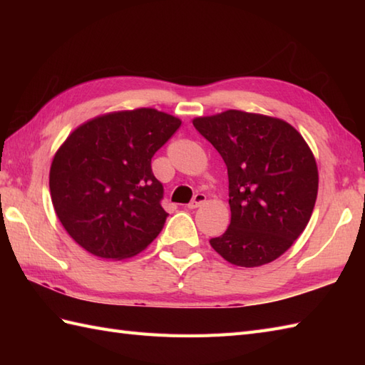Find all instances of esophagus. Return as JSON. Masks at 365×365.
<instances>
[{
	"mask_svg": "<svg viewBox=\"0 0 365 365\" xmlns=\"http://www.w3.org/2000/svg\"><path fill=\"white\" fill-rule=\"evenodd\" d=\"M205 200H207V196L202 195V192H197V195L195 196V199H192L191 202L188 204V208H197L200 205H204Z\"/></svg>",
	"mask_w": 365,
	"mask_h": 365,
	"instance_id": "1",
	"label": "esophagus"
}]
</instances>
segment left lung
I'll return each instance as SVG.
<instances>
[{
	"instance_id": "left-lung-1",
	"label": "left lung",
	"mask_w": 365,
	"mask_h": 365,
	"mask_svg": "<svg viewBox=\"0 0 365 365\" xmlns=\"http://www.w3.org/2000/svg\"><path fill=\"white\" fill-rule=\"evenodd\" d=\"M227 166L230 224L210 240L232 265L254 268L289 250L311 220L319 168L311 147L289 122L227 110L192 119Z\"/></svg>"
}]
</instances>
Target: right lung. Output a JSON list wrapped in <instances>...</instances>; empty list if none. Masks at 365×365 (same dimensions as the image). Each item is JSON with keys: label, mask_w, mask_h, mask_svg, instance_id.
I'll return each mask as SVG.
<instances>
[{"label": "right lung", "mask_w": 365, "mask_h": 365, "mask_svg": "<svg viewBox=\"0 0 365 365\" xmlns=\"http://www.w3.org/2000/svg\"><path fill=\"white\" fill-rule=\"evenodd\" d=\"M182 120L155 108L100 114L76 127L50 168L58 220L83 250L108 260L144 251L165 226L150 161Z\"/></svg>", "instance_id": "obj_1"}]
</instances>
